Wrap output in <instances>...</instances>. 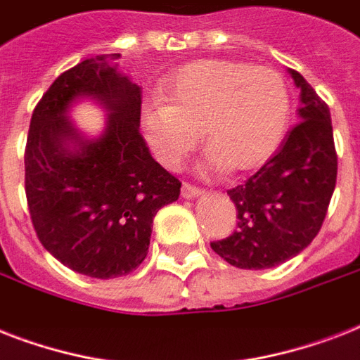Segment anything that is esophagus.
Returning <instances> with one entry per match:
<instances>
[{
	"label": "esophagus",
	"mask_w": 360,
	"mask_h": 360,
	"mask_svg": "<svg viewBox=\"0 0 360 360\" xmlns=\"http://www.w3.org/2000/svg\"><path fill=\"white\" fill-rule=\"evenodd\" d=\"M203 194L202 188L191 185V183H183V188H181V196L185 200H194V198H200Z\"/></svg>",
	"instance_id": "esophagus-1"
}]
</instances>
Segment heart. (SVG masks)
<instances>
[{
	"label": "heart",
	"instance_id": "obj_1",
	"mask_svg": "<svg viewBox=\"0 0 360 360\" xmlns=\"http://www.w3.org/2000/svg\"><path fill=\"white\" fill-rule=\"evenodd\" d=\"M164 103L141 108L140 124L153 153L175 168L200 134L207 168L246 174L278 151L290 124V91L273 69L228 59L185 65L162 86Z\"/></svg>",
	"mask_w": 360,
	"mask_h": 360
}]
</instances>
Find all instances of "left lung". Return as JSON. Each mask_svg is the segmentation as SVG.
<instances>
[{"label": "left lung", "mask_w": 360, "mask_h": 360, "mask_svg": "<svg viewBox=\"0 0 360 360\" xmlns=\"http://www.w3.org/2000/svg\"><path fill=\"white\" fill-rule=\"evenodd\" d=\"M299 121L278 153L245 185L228 191L237 207V230L211 243L239 269H269L302 252L321 230L336 185V158L329 106L297 70Z\"/></svg>", "instance_id": "1"}]
</instances>
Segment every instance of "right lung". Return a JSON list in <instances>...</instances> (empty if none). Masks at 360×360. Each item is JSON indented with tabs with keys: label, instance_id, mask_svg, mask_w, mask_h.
Returning a JSON list of instances; mask_svg holds the SVG:
<instances>
[{
	"label": "right lung",
	"instance_id": "right-lung-1",
	"mask_svg": "<svg viewBox=\"0 0 360 360\" xmlns=\"http://www.w3.org/2000/svg\"><path fill=\"white\" fill-rule=\"evenodd\" d=\"M103 53L58 76L33 110L25 146V196L42 246L65 267L115 278L147 256L153 219L181 183L151 157L140 134L141 87ZM89 98L107 110L98 136L70 120Z\"/></svg>",
	"mask_w": 360,
	"mask_h": 360
}]
</instances>
